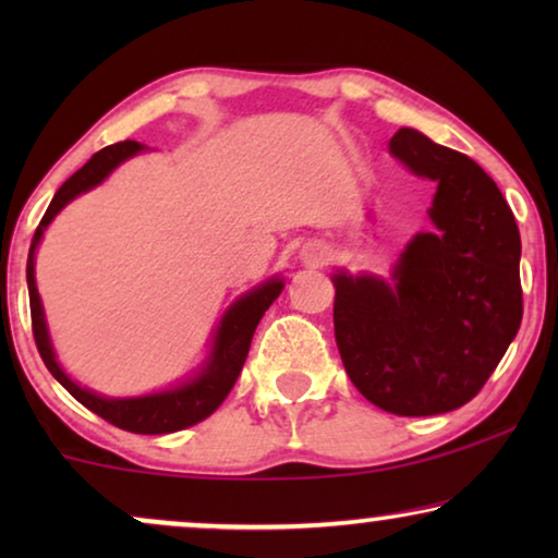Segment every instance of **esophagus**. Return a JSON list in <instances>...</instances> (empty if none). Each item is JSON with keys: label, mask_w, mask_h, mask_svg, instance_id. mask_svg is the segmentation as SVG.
<instances>
[{"label": "esophagus", "mask_w": 558, "mask_h": 558, "mask_svg": "<svg viewBox=\"0 0 558 558\" xmlns=\"http://www.w3.org/2000/svg\"><path fill=\"white\" fill-rule=\"evenodd\" d=\"M330 256H332V251L327 248L325 243H310V246L304 248V258H307V264H312V266L327 264L330 262Z\"/></svg>", "instance_id": "34e87169"}]
</instances>
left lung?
I'll use <instances>...</instances> for the list:
<instances>
[{"instance_id":"obj_1","label":"left lung","mask_w":558,"mask_h":558,"mask_svg":"<svg viewBox=\"0 0 558 558\" xmlns=\"http://www.w3.org/2000/svg\"><path fill=\"white\" fill-rule=\"evenodd\" d=\"M388 147L437 182L434 231L409 243L393 287L335 274V340L353 386L378 409L445 414L475 399L521 327V233L475 159L414 129Z\"/></svg>"}]
</instances>
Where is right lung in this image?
I'll return each instance as SVG.
<instances>
[{
  "label": "right lung",
  "instance_id": "obj_1",
  "mask_svg": "<svg viewBox=\"0 0 558 558\" xmlns=\"http://www.w3.org/2000/svg\"><path fill=\"white\" fill-rule=\"evenodd\" d=\"M140 149L142 144L132 140L109 144V147L98 149L78 172H73L71 178L60 185L56 197H52V203L48 205V210H45L40 226H37V231L33 235V246H29V256H27L29 315H33L35 345L40 350L43 363L48 365V371L60 380V386H63L75 401H81L83 407L90 409L94 414H98L101 418H106V422L119 426V429L124 432L167 434V432H180L185 429V426L203 422L205 416H210L213 411L223 403L226 396L231 393L235 378H239L243 363H246L251 338H254L258 319H262L264 312L271 307V302L277 300L284 284H281L279 279L266 281V284L254 289V292L246 294L243 300H239L231 310H228V315L218 327L216 348H213L208 368L182 388L155 393V396H144V399H101V396L75 386L73 380L60 371V365L56 363V355H52L48 327H45V317H43L40 294H37V287H35V264H33L35 248L43 239L45 226L56 218V213L63 208L65 203H71L75 195L86 193V190L98 185V182H101L113 167L124 162L126 157L136 155Z\"/></svg>",
  "mask_w": 558,
  "mask_h": 558
}]
</instances>
